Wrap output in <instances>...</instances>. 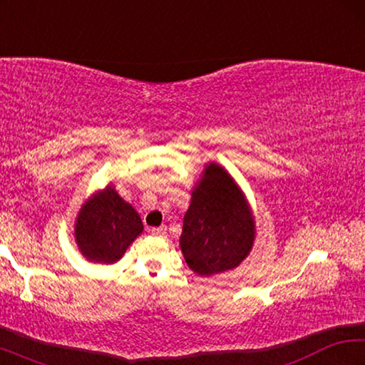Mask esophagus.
Returning a JSON list of instances; mask_svg holds the SVG:
<instances>
[{"instance_id":"1","label":"esophagus","mask_w":365,"mask_h":365,"mask_svg":"<svg viewBox=\"0 0 365 365\" xmlns=\"http://www.w3.org/2000/svg\"><path fill=\"white\" fill-rule=\"evenodd\" d=\"M150 232H151V235H154V237H164V235L168 233V228H165L164 225L153 227V228H150Z\"/></svg>"}]
</instances>
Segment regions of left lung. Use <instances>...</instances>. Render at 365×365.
<instances>
[{"label": "left lung", "instance_id": "1", "mask_svg": "<svg viewBox=\"0 0 365 365\" xmlns=\"http://www.w3.org/2000/svg\"><path fill=\"white\" fill-rule=\"evenodd\" d=\"M255 240V214L243 190L225 168L207 163L183 217L185 262L201 277L233 270L250 256Z\"/></svg>", "mask_w": 365, "mask_h": 365}]
</instances>
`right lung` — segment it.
<instances>
[{"label": "right lung", "mask_w": 365, "mask_h": 365, "mask_svg": "<svg viewBox=\"0 0 365 365\" xmlns=\"http://www.w3.org/2000/svg\"><path fill=\"white\" fill-rule=\"evenodd\" d=\"M141 232L143 222L138 212L117 193L113 183L85 200L73 225L80 255L95 264L120 261Z\"/></svg>", "instance_id": "1"}]
</instances>
